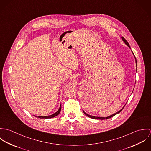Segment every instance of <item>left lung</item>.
Returning a JSON list of instances; mask_svg holds the SVG:
<instances>
[{
  "instance_id": "obj_1",
  "label": "left lung",
  "mask_w": 151,
  "mask_h": 151,
  "mask_svg": "<svg viewBox=\"0 0 151 151\" xmlns=\"http://www.w3.org/2000/svg\"><path fill=\"white\" fill-rule=\"evenodd\" d=\"M122 40H123V41L124 42V43H126L129 47V48H130V46H129V43H128V42L126 40V39L124 38V37H122ZM135 61H136V65H137V60H136V59H135ZM123 109H122L120 111H119L118 112H117V113H114V114H112V115H111V116H108V117H95V116H91V115H89V114H88L87 113H86L84 111H83V112H84V113L88 117H90V118H92V119H98V120H105V119H110V118H111V117H113L114 116H115L116 114H117V113H120L122 110H123Z\"/></svg>"
}]
</instances>
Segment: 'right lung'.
<instances>
[{"mask_svg": "<svg viewBox=\"0 0 151 151\" xmlns=\"http://www.w3.org/2000/svg\"><path fill=\"white\" fill-rule=\"evenodd\" d=\"M60 111H61V105H60V106L59 109L58 110V111H56L55 113H54V114H52V115L47 116H35V117H37L40 118V119H50V118H52V117H55V116H58V115L60 113Z\"/></svg>", "mask_w": 151, "mask_h": 151, "instance_id": "add662e5", "label": "right lung"}]
</instances>
